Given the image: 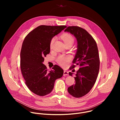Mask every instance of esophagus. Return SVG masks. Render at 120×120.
<instances>
[{"label": "esophagus", "instance_id": "obj_1", "mask_svg": "<svg viewBox=\"0 0 120 120\" xmlns=\"http://www.w3.org/2000/svg\"><path fill=\"white\" fill-rule=\"evenodd\" d=\"M69 74H68V72L66 71H64V75L65 76V75H68Z\"/></svg>", "mask_w": 120, "mask_h": 120}]
</instances>
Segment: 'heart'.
<instances>
[{"label":"heart","mask_w":120,"mask_h":120,"mask_svg":"<svg viewBox=\"0 0 120 120\" xmlns=\"http://www.w3.org/2000/svg\"><path fill=\"white\" fill-rule=\"evenodd\" d=\"M61 38L62 40L64 41V44L65 45L68 44H73L74 43V38L72 37V35H71L69 34L65 33L63 34V35L61 36ZM56 40L55 38H53L51 39L50 43V48H52L54 43ZM69 60V57H65L63 56H59L57 59V63L63 66H64L65 65L67 62H68Z\"/></svg>","instance_id":"1"}]
</instances>
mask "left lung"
<instances>
[{
  "mask_svg": "<svg viewBox=\"0 0 120 120\" xmlns=\"http://www.w3.org/2000/svg\"><path fill=\"white\" fill-rule=\"evenodd\" d=\"M64 32L73 35L77 41L76 53L73 63L80 66L75 77V83L68 88L73 97H81L88 94L96 81L99 71L100 59L96 43L85 29L77 26H68ZM75 65L71 67L74 68ZM72 76L73 73H69Z\"/></svg>",
  "mask_w": 120,
  "mask_h": 120,
  "instance_id": "obj_1",
  "label": "left lung"
}]
</instances>
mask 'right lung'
Segmentation results:
<instances>
[{
    "label": "right lung",
    "instance_id": "1",
    "mask_svg": "<svg viewBox=\"0 0 120 120\" xmlns=\"http://www.w3.org/2000/svg\"><path fill=\"white\" fill-rule=\"evenodd\" d=\"M65 26H40L25 38L20 52V68L29 89L39 96L52 92L56 80L62 77L64 70L57 65L48 71L43 64L44 57L49 54L50 43Z\"/></svg>",
    "mask_w": 120,
    "mask_h": 120
}]
</instances>
